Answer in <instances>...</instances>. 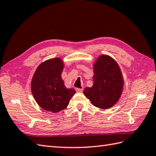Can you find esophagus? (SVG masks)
I'll use <instances>...</instances> for the list:
<instances>
[{"mask_svg": "<svg viewBox=\"0 0 156 156\" xmlns=\"http://www.w3.org/2000/svg\"><path fill=\"white\" fill-rule=\"evenodd\" d=\"M75 90L77 92H82L83 89V88H75Z\"/></svg>", "mask_w": 156, "mask_h": 156, "instance_id": "34e87169", "label": "esophagus"}]
</instances>
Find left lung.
Returning a JSON list of instances; mask_svg holds the SVG:
<instances>
[{
  "instance_id": "8db88e82",
  "label": "left lung",
  "mask_w": 156,
  "mask_h": 156,
  "mask_svg": "<svg viewBox=\"0 0 156 156\" xmlns=\"http://www.w3.org/2000/svg\"><path fill=\"white\" fill-rule=\"evenodd\" d=\"M92 87H86L83 93L92 104L108 109L118 101L123 89V78L118 65L112 57L101 55L94 65Z\"/></svg>"
}]
</instances>
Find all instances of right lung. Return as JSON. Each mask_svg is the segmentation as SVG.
Returning a JSON list of instances; mask_svg holds the SVG:
<instances>
[{
  "label": "right lung",
  "mask_w": 156,
  "mask_h": 156,
  "mask_svg": "<svg viewBox=\"0 0 156 156\" xmlns=\"http://www.w3.org/2000/svg\"><path fill=\"white\" fill-rule=\"evenodd\" d=\"M63 64L59 58L44 61L38 67L31 82V90L41 108L53 113L66 108L76 93L65 87L61 78Z\"/></svg>",
  "instance_id": "add662e5"
}]
</instances>
